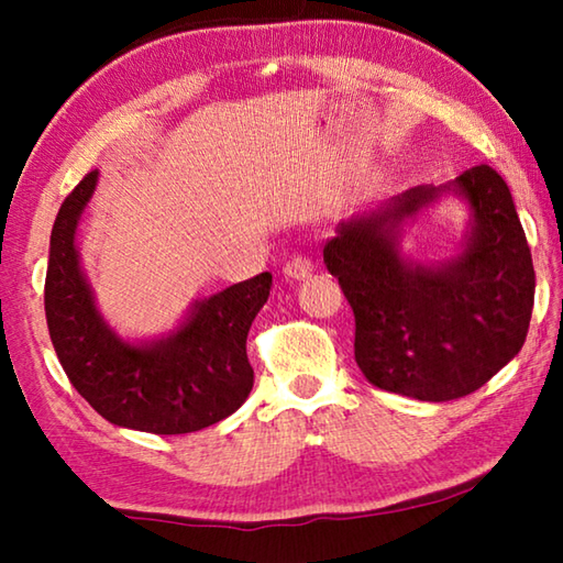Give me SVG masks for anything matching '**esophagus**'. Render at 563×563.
<instances>
[{"label":"esophagus","instance_id":"obj_1","mask_svg":"<svg viewBox=\"0 0 563 563\" xmlns=\"http://www.w3.org/2000/svg\"><path fill=\"white\" fill-rule=\"evenodd\" d=\"M283 273L288 275V278H292V280L308 278V275L312 273V261L305 258V255H292V258L285 261Z\"/></svg>","mask_w":563,"mask_h":563}]
</instances>
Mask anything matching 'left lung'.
<instances>
[{"instance_id":"8db88e82","label":"left lung","mask_w":563,"mask_h":563,"mask_svg":"<svg viewBox=\"0 0 563 563\" xmlns=\"http://www.w3.org/2000/svg\"><path fill=\"white\" fill-rule=\"evenodd\" d=\"M442 192L471 203L465 251L442 266L405 262L398 223ZM322 258L355 312L362 375L387 393L424 402L472 395L527 340L537 288L531 251L509 186L487 164L340 223Z\"/></svg>"}]
</instances>
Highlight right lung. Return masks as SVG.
<instances>
[{"instance_id":"add662e5","label":"right lung","mask_w":563,"mask_h":563,"mask_svg":"<svg viewBox=\"0 0 563 563\" xmlns=\"http://www.w3.org/2000/svg\"><path fill=\"white\" fill-rule=\"evenodd\" d=\"M97 176L91 170L64 198L52 228L44 310L66 377L103 419L126 430L186 434L221 422L253 389L245 340L268 302L273 275L261 273L196 302L164 340L123 342L99 316L74 245Z\"/></svg>"}]
</instances>
